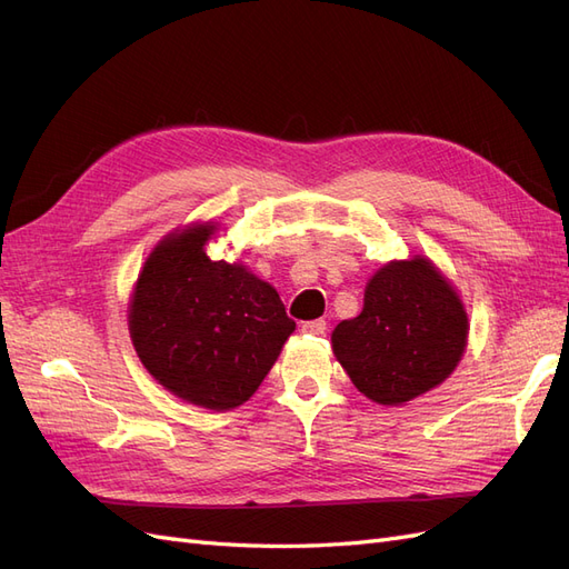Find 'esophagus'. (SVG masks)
Wrapping results in <instances>:
<instances>
[{
    "mask_svg": "<svg viewBox=\"0 0 569 569\" xmlns=\"http://www.w3.org/2000/svg\"><path fill=\"white\" fill-rule=\"evenodd\" d=\"M301 330H303V332H308V335H318V337H322V335L327 332V322H325V320H308V322H303V325H301Z\"/></svg>",
    "mask_w": 569,
    "mask_h": 569,
    "instance_id": "1",
    "label": "esophagus"
}]
</instances>
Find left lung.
I'll return each instance as SVG.
<instances>
[{
    "instance_id": "obj_1",
    "label": "left lung",
    "mask_w": 569,
    "mask_h": 569,
    "mask_svg": "<svg viewBox=\"0 0 569 569\" xmlns=\"http://www.w3.org/2000/svg\"><path fill=\"white\" fill-rule=\"evenodd\" d=\"M468 343V316L427 261H393L366 287L363 311L332 332L339 363L360 393L399 406L449 377Z\"/></svg>"
}]
</instances>
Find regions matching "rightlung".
I'll use <instances>...</instances> for the list:
<instances>
[{
    "mask_svg": "<svg viewBox=\"0 0 569 569\" xmlns=\"http://www.w3.org/2000/svg\"><path fill=\"white\" fill-rule=\"evenodd\" d=\"M213 230L187 228L151 251L130 303V337L168 391L230 410L263 382L297 322L268 282L206 256Z\"/></svg>",
    "mask_w": 569,
    "mask_h": 569,
    "instance_id": "add662e5",
    "label": "right lung"
}]
</instances>
